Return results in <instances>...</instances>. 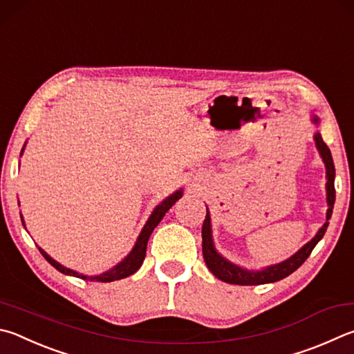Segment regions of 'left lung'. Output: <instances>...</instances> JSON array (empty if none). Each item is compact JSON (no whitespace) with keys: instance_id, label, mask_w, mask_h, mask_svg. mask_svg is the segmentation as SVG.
<instances>
[{"instance_id":"obj_1","label":"left lung","mask_w":354,"mask_h":354,"mask_svg":"<svg viewBox=\"0 0 354 354\" xmlns=\"http://www.w3.org/2000/svg\"><path fill=\"white\" fill-rule=\"evenodd\" d=\"M314 122L317 124L319 122L317 118H314ZM314 139H316L317 150L320 151V156H322L325 162L326 179H328V183H326V201H328L326 223L319 229L316 236H314L310 243H306L299 252H295L291 259L285 260L283 263H279V265L269 266L266 269H263V271L252 272V271H246V269H241L236 265H232V263L227 261L226 259H223V257L216 252L214 248V241H212L210 215L207 212V214H205V220L203 223V259L205 261V265H207V268L210 269V272L214 274L216 279L226 281V283L243 285V286L265 285V283H272V281H279L281 279L288 277L289 274H292L295 269L304 265L305 260L313 252V249L316 248V244L322 240V236L326 232V227H328V220L333 214L334 199H336V190H334V162H333V156L328 145L324 142L322 136L317 133L316 136H314Z\"/></svg>"}]
</instances>
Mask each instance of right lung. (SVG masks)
I'll return each instance as SVG.
<instances>
[{
	"instance_id": "right-lung-1",
	"label": "right lung",
	"mask_w": 354,
	"mask_h": 354,
	"mask_svg": "<svg viewBox=\"0 0 354 354\" xmlns=\"http://www.w3.org/2000/svg\"><path fill=\"white\" fill-rule=\"evenodd\" d=\"M23 151V150H21ZM183 196V192L179 190L176 192V194L170 195L167 199H164L162 203H160L158 207L153 210V214L150 215L149 221L145 223V226L142 229V232L139 234L138 236V241L136 244H134V248L130 254H128L127 259L124 261H120L118 266L110 269V271L105 272V274H100V275H94V277H88V275H83V274H79L73 271V269H68L65 266H62L60 263H57L55 260L50 259V257L44 252V250L41 248H38V250H40L41 255L46 259L50 265H53L57 271H60L62 274H66V275H73V277H79V279H83V280H89V281H102V283H108V281H114V280H120V279H125L128 277V275H131L138 271V269L140 268V265H142V261L145 259V250H147V243H149V239L150 235L153 232V229H155L159 221L162 220L164 215L169 212V209L171 207L173 204H175L179 198ZM23 221V220H21ZM24 224V221H23Z\"/></svg>"
}]
</instances>
